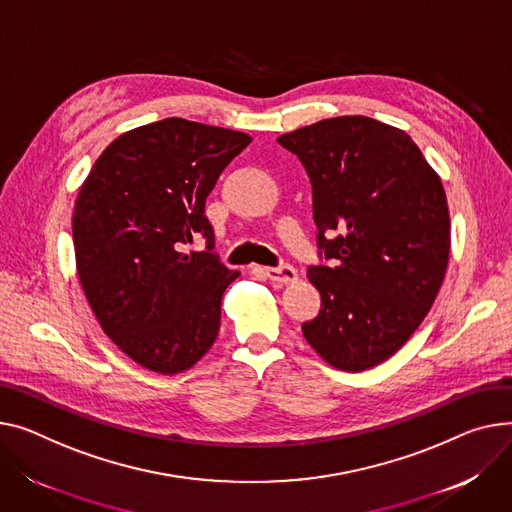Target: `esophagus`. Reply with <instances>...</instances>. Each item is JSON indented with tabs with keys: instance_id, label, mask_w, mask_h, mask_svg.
I'll use <instances>...</instances> for the list:
<instances>
[{
	"instance_id": "obj_1",
	"label": "esophagus",
	"mask_w": 512,
	"mask_h": 512,
	"mask_svg": "<svg viewBox=\"0 0 512 512\" xmlns=\"http://www.w3.org/2000/svg\"><path fill=\"white\" fill-rule=\"evenodd\" d=\"M265 274H267V278L274 282V284H278V286H286V284H292V282H296V278H298V271L292 267V265H280V267H267L265 269Z\"/></svg>"
}]
</instances>
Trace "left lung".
Returning <instances> with one entry per match:
<instances>
[{"label":"left lung","mask_w":512,"mask_h":512,"mask_svg":"<svg viewBox=\"0 0 512 512\" xmlns=\"http://www.w3.org/2000/svg\"><path fill=\"white\" fill-rule=\"evenodd\" d=\"M313 187L319 265L306 276L321 311L302 323L339 370L393 356L424 321L451 249L440 177L405 131L377 119L335 117L284 133Z\"/></svg>","instance_id":"left-lung-1"}]
</instances>
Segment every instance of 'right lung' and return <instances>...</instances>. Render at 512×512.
<instances>
[{
    "mask_svg": "<svg viewBox=\"0 0 512 512\" xmlns=\"http://www.w3.org/2000/svg\"><path fill=\"white\" fill-rule=\"evenodd\" d=\"M251 135L168 117L107 146L74 206L80 284L113 342L162 374L191 368L216 342L222 294L238 271L214 253L206 199ZM195 237L207 251L185 256Z\"/></svg>",
    "mask_w": 512,
    "mask_h": 512,
    "instance_id": "1",
    "label": "right lung"
}]
</instances>
